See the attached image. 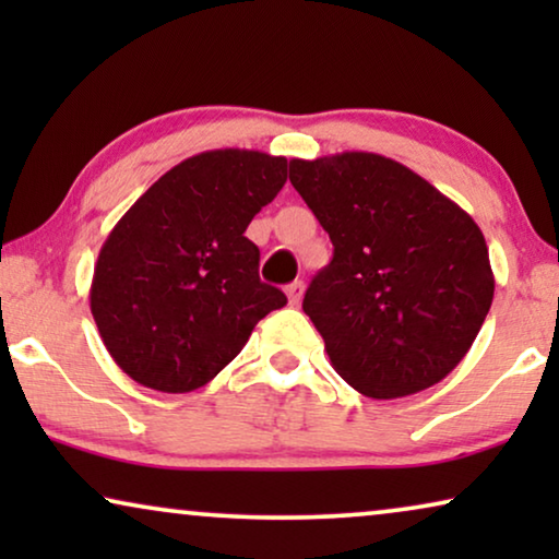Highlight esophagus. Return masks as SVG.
Instances as JSON below:
<instances>
[{
	"label": "esophagus",
	"mask_w": 559,
	"mask_h": 559,
	"mask_svg": "<svg viewBox=\"0 0 559 559\" xmlns=\"http://www.w3.org/2000/svg\"><path fill=\"white\" fill-rule=\"evenodd\" d=\"M287 300H289V305H300V300H302V293H305V285H302V280H295L293 285H287Z\"/></svg>",
	"instance_id": "34e87169"
}]
</instances>
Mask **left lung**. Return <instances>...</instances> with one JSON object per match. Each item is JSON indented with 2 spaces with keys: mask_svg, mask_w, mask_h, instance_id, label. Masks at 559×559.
<instances>
[{
  "mask_svg": "<svg viewBox=\"0 0 559 559\" xmlns=\"http://www.w3.org/2000/svg\"><path fill=\"white\" fill-rule=\"evenodd\" d=\"M289 182L333 241L331 264L302 300L333 369L371 400L445 379L493 300L476 221L409 167L373 152L289 159Z\"/></svg>",
  "mask_w": 559,
  "mask_h": 559,
  "instance_id": "8db88e82",
  "label": "left lung"
}]
</instances>
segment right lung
Here are the masks:
<instances>
[{
  "label": "right lung",
  "mask_w": 559,
  "mask_h": 559,
  "mask_svg": "<svg viewBox=\"0 0 559 559\" xmlns=\"http://www.w3.org/2000/svg\"><path fill=\"white\" fill-rule=\"evenodd\" d=\"M285 180V157L201 152L111 228L94 266L91 316L136 384L167 394L209 384L259 320L285 308V293L259 280V249L243 236Z\"/></svg>",
  "instance_id": "obj_1"
}]
</instances>
